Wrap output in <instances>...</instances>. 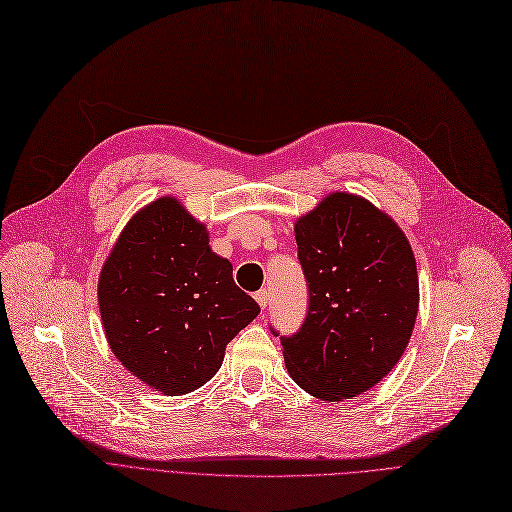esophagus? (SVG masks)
Here are the masks:
<instances>
[{
	"label": "esophagus",
	"instance_id": "obj_1",
	"mask_svg": "<svg viewBox=\"0 0 512 512\" xmlns=\"http://www.w3.org/2000/svg\"><path fill=\"white\" fill-rule=\"evenodd\" d=\"M254 298H256V302H258V306H260V308H266V306H269V300H271V298H269V291H266V289H260Z\"/></svg>",
	"mask_w": 512,
	"mask_h": 512
}]
</instances>
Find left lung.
Instances as JSON below:
<instances>
[{"label": "left lung", "instance_id": "1", "mask_svg": "<svg viewBox=\"0 0 512 512\" xmlns=\"http://www.w3.org/2000/svg\"><path fill=\"white\" fill-rule=\"evenodd\" d=\"M308 314L281 337L287 373L310 396L339 402L377 385L402 358L419 312L417 262L392 216L333 191L296 225Z\"/></svg>", "mask_w": 512, "mask_h": 512}]
</instances>
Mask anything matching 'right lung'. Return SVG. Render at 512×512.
I'll return each mask as SVG.
<instances>
[{"label":"right lung","instance_id":"right-lung-1","mask_svg":"<svg viewBox=\"0 0 512 512\" xmlns=\"http://www.w3.org/2000/svg\"><path fill=\"white\" fill-rule=\"evenodd\" d=\"M208 241L204 223L162 196L131 216L97 281L110 350L164 396L212 379L227 344L260 312Z\"/></svg>","mask_w":512,"mask_h":512}]
</instances>
